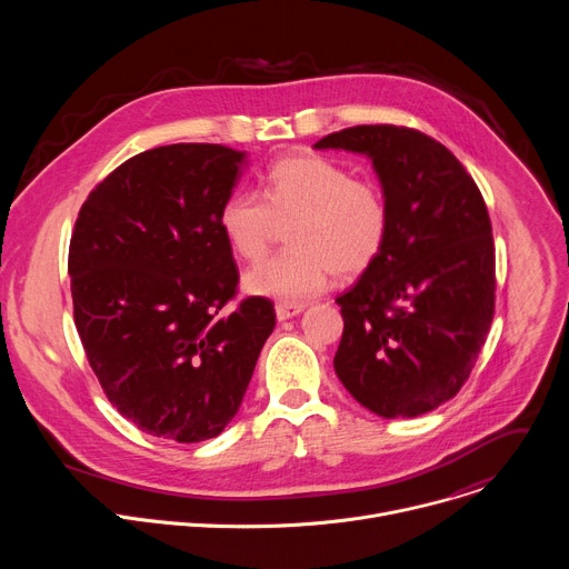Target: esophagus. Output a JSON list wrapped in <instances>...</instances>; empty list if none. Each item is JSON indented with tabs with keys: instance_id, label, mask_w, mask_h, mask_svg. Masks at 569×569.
<instances>
[{
	"instance_id": "34e87169",
	"label": "esophagus",
	"mask_w": 569,
	"mask_h": 569,
	"mask_svg": "<svg viewBox=\"0 0 569 569\" xmlns=\"http://www.w3.org/2000/svg\"><path fill=\"white\" fill-rule=\"evenodd\" d=\"M303 310V303H288V301H279L277 303V319L286 321L290 317H297Z\"/></svg>"
}]
</instances>
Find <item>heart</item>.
<instances>
[{"label":"heart","mask_w":569,"mask_h":569,"mask_svg":"<svg viewBox=\"0 0 569 569\" xmlns=\"http://www.w3.org/2000/svg\"><path fill=\"white\" fill-rule=\"evenodd\" d=\"M288 250L248 270L246 290L299 303L329 286L331 274L351 279L369 270L389 236L382 191L338 161L292 152L268 169L261 196L233 191L218 209V229L242 261L261 259L279 227Z\"/></svg>","instance_id":"obj_1"}]
</instances>
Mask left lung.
<instances>
[{"label": "left lung", "mask_w": 569, "mask_h": 569, "mask_svg": "<svg viewBox=\"0 0 569 569\" xmlns=\"http://www.w3.org/2000/svg\"><path fill=\"white\" fill-rule=\"evenodd\" d=\"M315 148L362 152L389 207L376 263L336 301V373L378 417L412 419L457 396L496 312V246L486 202L461 161L402 126H356Z\"/></svg>", "instance_id": "1"}]
</instances>
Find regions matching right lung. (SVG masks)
<instances>
[{
    "label": "right lung",
    "mask_w": 569,
    "mask_h": 569,
    "mask_svg": "<svg viewBox=\"0 0 569 569\" xmlns=\"http://www.w3.org/2000/svg\"><path fill=\"white\" fill-rule=\"evenodd\" d=\"M242 161L220 143L139 152L76 218L67 268L80 342L119 415L159 439L218 437L274 331L270 299L229 308L238 268L218 209Z\"/></svg>",
    "instance_id": "right-lung-1"
}]
</instances>
